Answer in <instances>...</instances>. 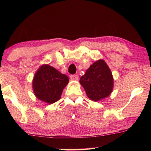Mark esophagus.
Returning a JSON list of instances; mask_svg holds the SVG:
<instances>
[{
	"label": "esophagus",
	"mask_w": 151,
	"mask_h": 151,
	"mask_svg": "<svg viewBox=\"0 0 151 151\" xmlns=\"http://www.w3.org/2000/svg\"><path fill=\"white\" fill-rule=\"evenodd\" d=\"M70 79L73 81H77L78 80V75H72L70 76Z\"/></svg>",
	"instance_id": "1"
}]
</instances>
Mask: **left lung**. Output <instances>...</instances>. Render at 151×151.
I'll use <instances>...</instances> for the list:
<instances>
[{"mask_svg": "<svg viewBox=\"0 0 151 151\" xmlns=\"http://www.w3.org/2000/svg\"><path fill=\"white\" fill-rule=\"evenodd\" d=\"M79 82L88 98L95 102L109 96L113 90L114 79L111 70L102 59L91 65Z\"/></svg>", "mask_w": 151, "mask_h": 151, "instance_id": "obj_1", "label": "left lung"}]
</instances>
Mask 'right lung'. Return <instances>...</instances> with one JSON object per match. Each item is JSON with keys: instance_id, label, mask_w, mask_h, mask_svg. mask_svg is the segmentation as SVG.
Returning <instances> with one entry per match:
<instances>
[{"instance_id": "1", "label": "right lung", "mask_w": 151, "mask_h": 151, "mask_svg": "<svg viewBox=\"0 0 151 151\" xmlns=\"http://www.w3.org/2000/svg\"><path fill=\"white\" fill-rule=\"evenodd\" d=\"M68 76L52 66L42 65L35 74L32 89L38 99L47 104H52L60 99L63 89L68 85Z\"/></svg>"}]
</instances>
